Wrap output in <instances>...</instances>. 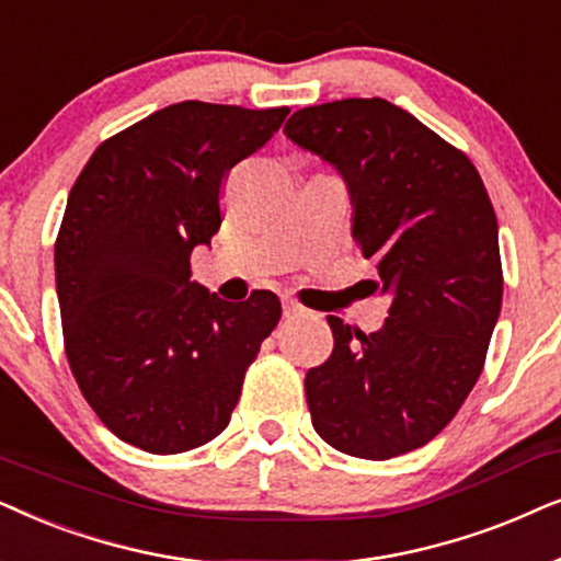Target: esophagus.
<instances>
[{"instance_id":"34e87169","label":"esophagus","mask_w":561,"mask_h":561,"mask_svg":"<svg viewBox=\"0 0 561 561\" xmlns=\"http://www.w3.org/2000/svg\"><path fill=\"white\" fill-rule=\"evenodd\" d=\"M300 316H308V310L293 300H285V318H300Z\"/></svg>"}]
</instances>
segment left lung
Returning a JSON list of instances; mask_svg holds the SVG:
<instances>
[{
    "label": "left lung",
    "instance_id": "left-lung-1",
    "mask_svg": "<svg viewBox=\"0 0 561 561\" xmlns=\"http://www.w3.org/2000/svg\"><path fill=\"white\" fill-rule=\"evenodd\" d=\"M285 136L339 171L351 238L392 297L369 335L328 316L333 354L305 377L312 425L348 457H400L480 379L503 302L495 210L465 153L379 96L297 110Z\"/></svg>",
    "mask_w": 561,
    "mask_h": 561
}]
</instances>
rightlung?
<instances>
[{
    "label": "right lung",
    "mask_w": 561,
    "mask_h": 561,
    "mask_svg": "<svg viewBox=\"0 0 561 561\" xmlns=\"http://www.w3.org/2000/svg\"><path fill=\"white\" fill-rule=\"evenodd\" d=\"M287 107L169 104L96 148L56 238V293L79 390L119 442L182 454L230 423L245 367L282 318L274 293L226 302L190 276L220 228L228 169Z\"/></svg>",
    "instance_id": "right-lung-1"
}]
</instances>
